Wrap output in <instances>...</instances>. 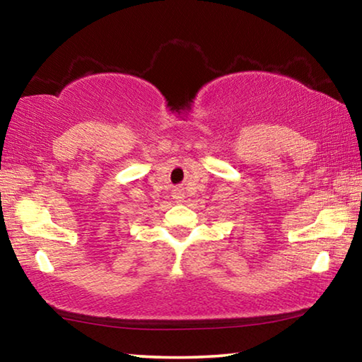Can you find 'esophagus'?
<instances>
[{"mask_svg": "<svg viewBox=\"0 0 362 362\" xmlns=\"http://www.w3.org/2000/svg\"><path fill=\"white\" fill-rule=\"evenodd\" d=\"M175 198H182V193L180 192H175Z\"/></svg>", "mask_w": 362, "mask_h": 362, "instance_id": "esophagus-1", "label": "esophagus"}]
</instances>
